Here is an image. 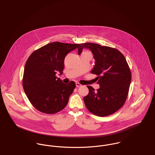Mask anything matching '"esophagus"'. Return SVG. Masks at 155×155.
I'll return each mask as SVG.
<instances>
[{"instance_id":"34e87169","label":"esophagus","mask_w":155,"mask_h":155,"mask_svg":"<svg viewBox=\"0 0 155 155\" xmlns=\"http://www.w3.org/2000/svg\"><path fill=\"white\" fill-rule=\"evenodd\" d=\"M81 86H82V85H81V84H80L79 83H76V87H81Z\"/></svg>"}]
</instances>
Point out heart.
<instances>
[{"mask_svg":"<svg viewBox=\"0 0 155 155\" xmlns=\"http://www.w3.org/2000/svg\"><path fill=\"white\" fill-rule=\"evenodd\" d=\"M87 52V53H90V52Z\"/></svg>","mask_w":155,"mask_h":155,"instance_id":"1","label":"heart"}]
</instances>
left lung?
Wrapping results in <instances>:
<instances>
[{
    "label": "left lung",
    "mask_w": 155,
    "mask_h": 155,
    "mask_svg": "<svg viewBox=\"0 0 155 155\" xmlns=\"http://www.w3.org/2000/svg\"><path fill=\"white\" fill-rule=\"evenodd\" d=\"M83 48L89 49L95 61L92 74L97 75L100 88L95 91L87 85L88 95L84 97L87 108L100 117L111 115L122 107L129 93L131 75L124 56L119 50L94 43L80 44L78 49L80 55Z\"/></svg>",
    "instance_id": "obj_1"
}]
</instances>
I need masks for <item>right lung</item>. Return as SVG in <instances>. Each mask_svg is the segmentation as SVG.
<instances>
[{
	"mask_svg": "<svg viewBox=\"0 0 155 155\" xmlns=\"http://www.w3.org/2000/svg\"><path fill=\"white\" fill-rule=\"evenodd\" d=\"M80 44L54 42L33 52L24 68V91L32 106L38 111L55 114L67 105L75 83L64 84L56 73L63 72L64 59Z\"/></svg>",
	"mask_w": 155,
	"mask_h": 155,
	"instance_id": "1",
	"label": "right lung"
}]
</instances>
